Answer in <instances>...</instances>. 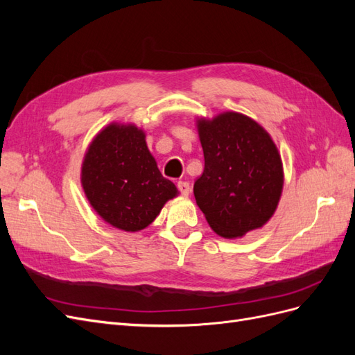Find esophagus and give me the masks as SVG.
<instances>
[{
    "label": "esophagus",
    "instance_id": "obj_1",
    "mask_svg": "<svg viewBox=\"0 0 355 355\" xmlns=\"http://www.w3.org/2000/svg\"><path fill=\"white\" fill-rule=\"evenodd\" d=\"M178 189L180 191V194L184 196V197H188V196H189V192H191V187H189V184H188V182H184V180L178 182Z\"/></svg>",
    "mask_w": 355,
    "mask_h": 355
}]
</instances>
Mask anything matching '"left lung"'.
<instances>
[{"label": "left lung", "instance_id": "left-lung-1", "mask_svg": "<svg viewBox=\"0 0 355 355\" xmlns=\"http://www.w3.org/2000/svg\"><path fill=\"white\" fill-rule=\"evenodd\" d=\"M204 171L194 196L210 228L241 239L272 218L282 198L284 170L272 137L253 118L225 111L197 118Z\"/></svg>", "mask_w": 355, "mask_h": 355}]
</instances>
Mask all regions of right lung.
Listing matches in <instances>:
<instances>
[{
  "instance_id": "add662e5",
  "label": "right lung",
  "mask_w": 355,
  "mask_h": 355,
  "mask_svg": "<svg viewBox=\"0 0 355 355\" xmlns=\"http://www.w3.org/2000/svg\"><path fill=\"white\" fill-rule=\"evenodd\" d=\"M80 178L93 210L125 232L149 227L179 194L173 182L159 173L144 128L133 123H110L93 137Z\"/></svg>"
}]
</instances>
